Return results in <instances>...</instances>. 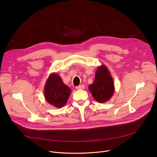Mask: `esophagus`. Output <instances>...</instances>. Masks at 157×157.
Returning <instances> with one entry per match:
<instances>
[{
    "label": "esophagus",
    "mask_w": 157,
    "mask_h": 157,
    "mask_svg": "<svg viewBox=\"0 0 157 157\" xmlns=\"http://www.w3.org/2000/svg\"><path fill=\"white\" fill-rule=\"evenodd\" d=\"M76 88L77 90H83L85 88V85H79L78 86L76 87Z\"/></svg>",
    "instance_id": "34e87169"
}]
</instances>
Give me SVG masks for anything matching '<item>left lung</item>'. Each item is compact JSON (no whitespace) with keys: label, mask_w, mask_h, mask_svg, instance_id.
<instances>
[{"label":"left lung","mask_w":157,"mask_h":157,"mask_svg":"<svg viewBox=\"0 0 157 157\" xmlns=\"http://www.w3.org/2000/svg\"><path fill=\"white\" fill-rule=\"evenodd\" d=\"M95 99L100 103L109 101L114 92V81L111 74L104 65L98 67L95 72V80L88 86Z\"/></svg>","instance_id":"left-lung-1"}]
</instances>
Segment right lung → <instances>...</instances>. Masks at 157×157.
Wrapping results in <instances>:
<instances>
[{
  "label": "right lung",
  "instance_id": "right-lung-1",
  "mask_svg": "<svg viewBox=\"0 0 157 157\" xmlns=\"http://www.w3.org/2000/svg\"><path fill=\"white\" fill-rule=\"evenodd\" d=\"M44 92L46 101L60 108L67 102L71 90L63 83L59 74L53 73L49 75L46 82Z\"/></svg>",
  "mask_w": 157,
  "mask_h": 157
}]
</instances>
